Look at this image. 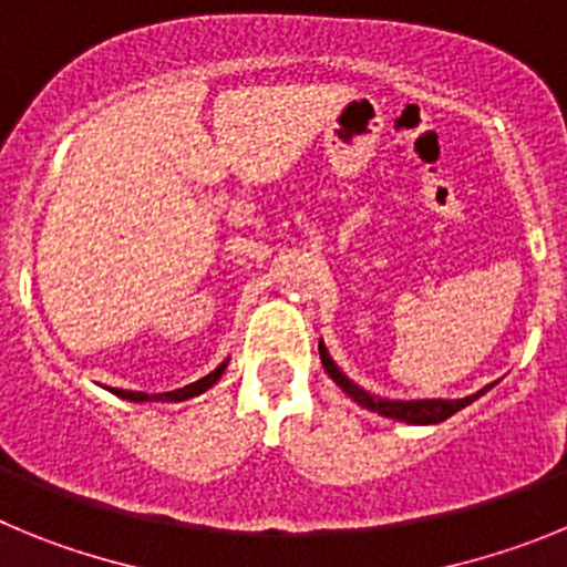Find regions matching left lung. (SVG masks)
Instances as JSON below:
<instances>
[{
    "label": "left lung",
    "instance_id": "obj_1",
    "mask_svg": "<svg viewBox=\"0 0 567 567\" xmlns=\"http://www.w3.org/2000/svg\"><path fill=\"white\" fill-rule=\"evenodd\" d=\"M318 352H320V363H323V369H327L329 378H332L334 383H338L340 389L349 394V398L358 400L360 405H365L369 412H378V414H383V417L403 420V423H414V425L443 423V420L452 417L454 412H460V409H465V405L474 403L477 398H483L491 385H494V383L485 385L483 392L471 394V398H463V400H380V398H372V394H365L360 385H354L352 380L340 372L338 365H334V360L329 358L327 346L318 343Z\"/></svg>",
    "mask_w": 567,
    "mask_h": 567
}]
</instances>
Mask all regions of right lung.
Returning <instances> with one entry per match:
<instances>
[{"mask_svg":"<svg viewBox=\"0 0 567 567\" xmlns=\"http://www.w3.org/2000/svg\"><path fill=\"white\" fill-rule=\"evenodd\" d=\"M224 369H227V363L218 365V369H215V372H209L207 378L195 380V383L184 385V389H175V392H167V394H153V398H147L144 392H124V389H122V392H115V394H118V398H124V400H135V403H142V400H189V398H195V394L207 392L213 383H218V378L224 374Z\"/></svg>","mask_w":567,"mask_h":567,"instance_id":"right-lung-1","label":"right lung"}]
</instances>
